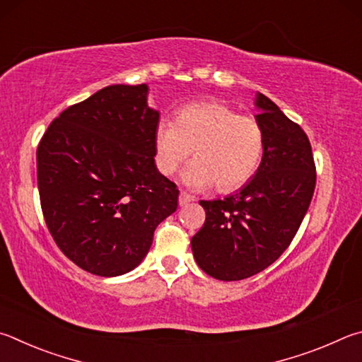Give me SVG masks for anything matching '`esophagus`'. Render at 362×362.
Segmentation results:
<instances>
[{
    "mask_svg": "<svg viewBox=\"0 0 362 362\" xmlns=\"http://www.w3.org/2000/svg\"><path fill=\"white\" fill-rule=\"evenodd\" d=\"M177 202H180V206H186L189 202H192V197L186 192H181L180 194V199H177Z\"/></svg>",
    "mask_w": 362,
    "mask_h": 362,
    "instance_id": "obj_1",
    "label": "esophagus"
}]
</instances>
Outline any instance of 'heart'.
<instances>
[{
	"label": "heart",
	"mask_w": 362,
	"mask_h": 362,
	"mask_svg": "<svg viewBox=\"0 0 362 362\" xmlns=\"http://www.w3.org/2000/svg\"><path fill=\"white\" fill-rule=\"evenodd\" d=\"M156 165L173 175L192 154L195 160L181 173L182 185L204 191L214 185L221 192L243 187L259 168L264 132L251 116H240L218 101H195L181 107L175 122L162 119L154 133Z\"/></svg>",
	"instance_id": "1"
}]
</instances>
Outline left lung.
Returning <instances> with one entry per match:
<instances>
[{
	"mask_svg": "<svg viewBox=\"0 0 362 362\" xmlns=\"http://www.w3.org/2000/svg\"><path fill=\"white\" fill-rule=\"evenodd\" d=\"M264 154L255 176L224 200H202L205 224L191 240L199 267L238 281L267 269L293 242L312 202L316 171L308 136L264 93H256Z\"/></svg>",
	"mask_w": 362,
	"mask_h": 362,
	"instance_id": "8db88e82",
	"label": "left lung"
}]
</instances>
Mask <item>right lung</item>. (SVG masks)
Here are the masks:
<instances>
[{"mask_svg": "<svg viewBox=\"0 0 362 362\" xmlns=\"http://www.w3.org/2000/svg\"><path fill=\"white\" fill-rule=\"evenodd\" d=\"M146 84H114L66 107L36 151L44 219L69 261L98 276L138 267L156 227L177 208L175 182L158 173L160 112Z\"/></svg>", "mask_w": 362, "mask_h": 362, "instance_id": "obj_1", "label": "right lung"}]
</instances>
